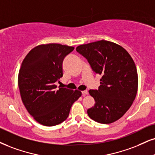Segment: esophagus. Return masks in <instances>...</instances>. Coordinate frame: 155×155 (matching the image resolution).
<instances>
[{
	"label": "esophagus",
	"mask_w": 155,
	"mask_h": 155,
	"mask_svg": "<svg viewBox=\"0 0 155 155\" xmlns=\"http://www.w3.org/2000/svg\"><path fill=\"white\" fill-rule=\"evenodd\" d=\"M82 93H83V95H87V94H88V91H87V90H85V91H82Z\"/></svg>",
	"instance_id": "esophagus-1"
}]
</instances>
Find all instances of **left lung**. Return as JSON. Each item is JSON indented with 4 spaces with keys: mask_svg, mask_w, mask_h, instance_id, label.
I'll use <instances>...</instances> for the list:
<instances>
[{
    "mask_svg": "<svg viewBox=\"0 0 155 155\" xmlns=\"http://www.w3.org/2000/svg\"><path fill=\"white\" fill-rule=\"evenodd\" d=\"M76 51L102 75L98 89L89 91L95 101L87 110L89 117L104 124L117 121L136 98L138 75L133 59L121 46L106 40L80 45Z\"/></svg>",
    "mask_w": 155,
    "mask_h": 155,
    "instance_id": "left-lung-1",
    "label": "left lung"
}]
</instances>
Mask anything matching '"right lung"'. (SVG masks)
<instances>
[{"mask_svg":"<svg viewBox=\"0 0 155 155\" xmlns=\"http://www.w3.org/2000/svg\"><path fill=\"white\" fill-rule=\"evenodd\" d=\"M73 47L60 44L41 45L32 49L23 61L18 83L24 105L30 115L47 127L60 124L67 119L81 91L57 88L55 83L62 77L64 57Z\"/></svg>","mask_w":155,"mask_h":155,"instance_id":"1","label":"right lung"}]
</instances>
